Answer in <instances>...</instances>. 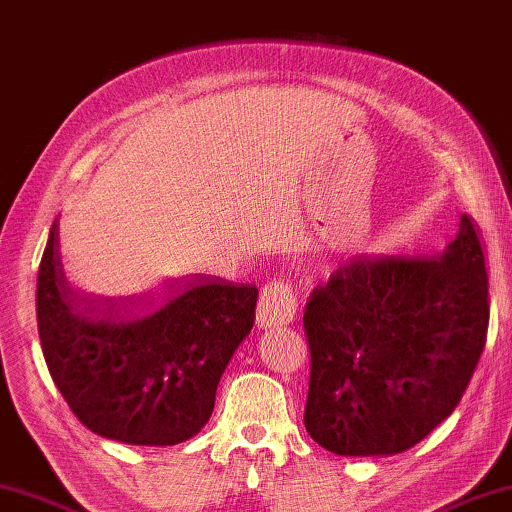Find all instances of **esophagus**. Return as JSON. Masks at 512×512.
Here are the masks:
<instances>
[{"label":"esophagus","mask_w":512,"mask_h":512,"mask_svg":"<svg viewBox=\"0 0 512 512\" xmlns=\"http://www.w3.org/2000/svg\"><path fill=\"white\" fill-rule=\"evenodd\" d=\"M298 298L294 294V287H291L287 280L274 278L265 283L260 289L258 298V311H256V322L260 329H271L280 325H289L296 316Z\"/></svg>","instance_id":"1"}]
</instances>
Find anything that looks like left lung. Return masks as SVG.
I'll return each mask as SVG.
<instances>
[{
    "label": "left lung",
    "instance_id": "left-lung-1",
    "mask_svg": "<svg viewBox=\"0 0 512 512\" xmlns=\"http://www.w3.org/2000/svg\"><path fill=\"white\" fill-rule=\"evenodd\" d=\"M305 429L336 455H395L460 404L488 331L471 216L440 256L353 258L307 300Z\"/></svg>",
    "mask_w": 512,
    "mask_h": 512
}]
</instances>
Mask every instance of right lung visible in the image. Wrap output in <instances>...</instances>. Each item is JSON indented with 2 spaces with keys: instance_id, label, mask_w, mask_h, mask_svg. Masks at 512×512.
<instances>
[{
  "instance_id": "add662e5",
  "label": "right lung",
  "mask_w": 512,
  "mask_h": 512,
  "mask_svg": "<svg viewBox=\"0 0 512 512\" xmlns=\"http://www.w3.org/2000/svg\"><path fill=\"white\" fill-rule=\"evenodd\" d=\"M258 289L196 274L145 300L72 291L59 223L41 256L37 327L52 382L83 426L134 446H174L210 420L216 387L254 327Z\"/></svg>"
}]
</instances>
